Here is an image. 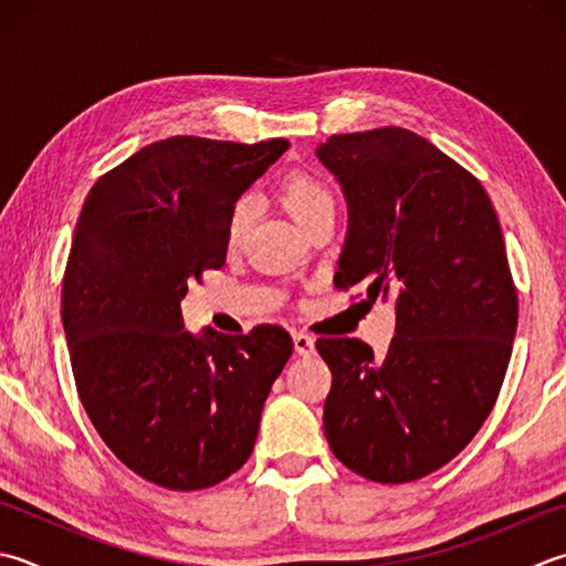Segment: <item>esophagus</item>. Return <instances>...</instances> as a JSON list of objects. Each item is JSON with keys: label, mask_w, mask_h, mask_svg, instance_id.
<instances>
[{"label": "esophagus", "mask_w": 566, "mask_h": 566, "mask_svg": "<svg viewBox=\"0 0 566 566\" xmlns=\"http://www.w3.org/2000/svg\"><path fill=\"white\" fill-rule=\"evenodd\" d=\"M292 340H294V350L298 353V356H312L314 353V338L308 334H302V331H294L292 334Z\"/></svg>", "instance_id": "obj_1"}]
</instances>
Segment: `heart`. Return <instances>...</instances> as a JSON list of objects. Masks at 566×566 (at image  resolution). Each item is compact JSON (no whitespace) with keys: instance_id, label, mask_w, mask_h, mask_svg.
<instances>
[{"instance_id":"obj_1","label":"heart","mask_w":566,"mask_h":566,"mask_svg":"<svg viewBox=\"0 0 566 566\" xmlns=\"http://www.w3.org/2000/svg\"><path fill=\"white\" fill-rule=\"evenodd\" d=\"M280 201L302 228H306L318 216L328 213V210H336V198L331 193V188L321 181L316 174L302 171V169L290 171L284 176L280 184ZM250 218H252V203L248 198H240V201L232 203L228 213V223H226L228 245H238L250 226Z\"/></svg>"}]
</instances>
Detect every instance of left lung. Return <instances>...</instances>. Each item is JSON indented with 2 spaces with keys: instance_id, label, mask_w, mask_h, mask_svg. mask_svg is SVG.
Wrapping results in <instances>:
<instances>
[{
  "instance_id": "8db88e82",
  "label": "left lung",
  "mask_w": 566,
  "mask_h": 566,
  "mask_svg": "<svg viewBox=\"0 0 566 566\" xmlns=\"http://www.w3.org/2000/svg\"><path fill=\"white\" fill-rule=\"evenodd\" d=\"M348 201L334 282L395 298L385 358L358 338H318L331 368L324 434L378 483L424 479L491 415L511 360L517 294L481 181L415 132L334 135L316 149Z\"/></svg>"
}]
</instances>
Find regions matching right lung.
Wrapping results in <instances>:
<instances>
[{
  "instance_id": "right-lung-1",
  "label": "right lung",
  "mask_w": 566,
  "mask_h": 566,
  "mask_svg": "<svg viewBox=\"0 0 566 566\" xmlns=\"http://www.w3.org/2000/svg\"><path fill=\"white\" fill-rule=\"evenodd\" d=\"M290 147L169 137L91 188L63 274L77 395L109 451L169 491H201L250 459L294 343L280 326L184 328L181 298L226 264L232 203Z\"/></svg>"
}]
</instances>
